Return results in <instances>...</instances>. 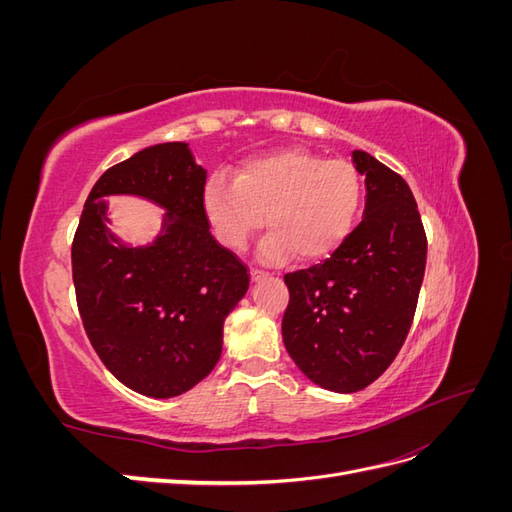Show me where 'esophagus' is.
<instances>
[{
	"instance_id": "esophagus-1",
	"label": "esophagus",
	"mask_w": 512,
	"mask_h": 512,
	"mask_svg": "<svg viewBox=\"0 0 512 512\" xmlns=\"http://www.w3.org/2000/svg\"><path fill=\"white\" fill-rule=\"evenodd\" d=\"M252 282H258V280H262V277H265L267 273L265 271H260V269H252Z\"/></svg>"
}]
</instances>
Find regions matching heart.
Here are the masks:
<instances>
[{
    "label": "heart",
    "instance_id": "heart-1",
    "mask_svg": "<svg viewBox=\"0 0 512 512\" xmlns=\"http://www.w3.org/2000/svg\"><path fill=\"white\" fill-rule=\"evenodd\" d=\"M365 183L352 162L309 149H282L243 162L237 179L215 175L205 190L209 224L228 250H243L267 224L258 254L277 265L290 256L320 262L359 224Z\"/></svg>",
    "mask_w": 512,
    "mask_h": 512
}]
</instances>
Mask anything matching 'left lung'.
I'll return each instance as SVG.
<instances>
[{
	"label": "left lung",
	"instance_id": "obj_1",
	"mask_svg": "<svg viewBox=\"0 0 512 512\" xmlns=\"http://www.w3.org/2000/svg\"><path fill=\"white\" fill-rule=\"evenodd\" d=\"M352 162L365 175L363 222L320 265L284 275V346L309 380L335 393L365 389L395 361L427 260L408 183L365 151H352Z\"/></svg>",
	"mask_w": 512,
	"mask_h": 512
}]
</instances>
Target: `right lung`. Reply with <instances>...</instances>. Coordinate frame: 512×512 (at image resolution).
<instances>
[{"label":"right lung","mask_w":512,"mask_h":512,"mask_svg":"<svg viewBox=\"0 0 512 512\" xmlns=\"http://www.w3.org/2000/svg\"><path fill=\"white\" fill-rule=\"evenodd\" d=\"M207 170L185 143H162L111 166L91 188L72 241V280L85 333L128 389L175 397L211 374L224 320L250 288L247 267L213 239ZM134 193L167 209L151 246L105 228L106 195Z\"/></svg>","instance_id":"obj_1"}]
</instances>
